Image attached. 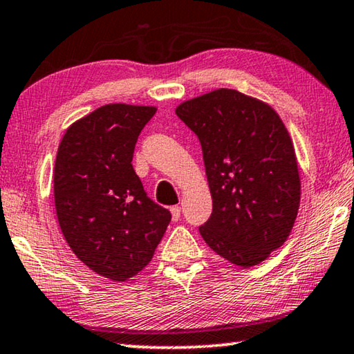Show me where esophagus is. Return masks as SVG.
Listing matches in <instances>:
<instances>
[{"label": "esophagus", "instance_id": "1", "mask_svg": "<svg viewBox=\"0 0 354 354\" xmlns=\"http://www.w3.org/2000/svg\"><path fill=\"white\" fill-rule=\"evenodd\" d=\"M170 212H171V218L175 221H178L179 217H181V207H179V206H171Z\"/></svg>", "mask_w": 354, "mask_h": 354}]
</instances>
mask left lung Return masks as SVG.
<instances>
[{
    "mask_svg": "<svg viewBox=\"0 0 354 354\" xmlns=\"http://www.w3.org/2000/svg\"><path fill=\"white\" fill-rule=\"evenodd\" d=\"M175 112L198 136L212 195L201 237L234 266L263 262L289 237L301 195L283 120L266 101L234 88L183 101Z\"/></svg>",
    "mask_w": 354,
    "mask_h": 354,
    "instance_id": "8db88e82",
    "label": "left lung"
}]
</instances>
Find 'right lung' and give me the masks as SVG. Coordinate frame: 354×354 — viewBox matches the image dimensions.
<instances>
[{"label": "right lung", "mask_w": 354, "mask_h": 354, "mask_svg": "<svg viewBox=\"0 0 354 354\" xmlns=\"http://www.w3.org/2000/svg\"><path fill=\"white\" fill-rule=\"evenodd\" d=\"M156 111L101 106L70 124L56 154L55 205L65 241L91 270L118 283L148 266L171 218L148 198L131 164Z\"/></svg>", "instance_id": "right-lung-1"}]
</instances>
